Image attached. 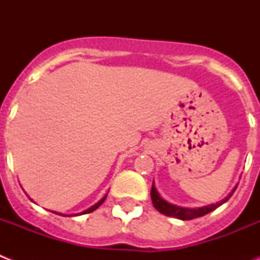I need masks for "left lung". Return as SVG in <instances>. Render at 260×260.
Masks as SVG:
<instances>
[{"label": "left lung", "instance_id": "left-lung-1", "mask_svg": "<svg viewBox=\"0 0 260 260\" xmlns=\"http://www.w3.org/2000/svg\"><path fill=\"white\" fill-rule=\"evenodd\" d=\"M236 190V187H234ZM233 191L226 197L225 199H222L221 202L216 204H211V206H206V207H202V208H183V207H178V206H174V204L168 203L167 201L160 197V194L157 192V190L155 189V186L152 185V189H151V199H152V203H153V207L158 211L160 213L165 216H171V217H176V219H180V220H192V219H197V217H201V216L207 215L210 213L211 211L216 210L217 207H220L222 203L228 201L231 198L232 195H233Z\"/></svg>", "mask_w": 260, "mask_h": 260}]
</instances>
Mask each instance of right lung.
<instances>
[{
  "label": "right lung",
  "mask_w": 260,
  "mask_h": 260,
  "mask_svg": "<svg viewBox=\"0 0 260 260\" xmlns=\"http://www.w3.org/2000/svg\"><path fill=\"white\" fill-rule=\"evenodd\" d=\"M105 198H107V197H104V198H103L102 201H100V202H98V203H96L95 206H92V207H91V208H88V210H87V211H84V212H82V213H89V212H92V211H95L96 208H99V207H100V206H102V204H103V202L105 201Z\"/></svg>",
  "instance_id": "obj_1"
}]
</instances>
